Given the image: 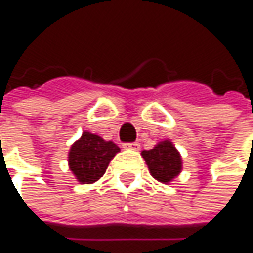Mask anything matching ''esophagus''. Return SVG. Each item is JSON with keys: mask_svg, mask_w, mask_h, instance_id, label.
<instances>
[{"mask_svg": "<svg viewBox=\"0 0 253 253\" xmlns=\"http://www.w3.org/2000/svg\"><path fill=\"white\" fill-rule=\"evenodd\" d=\"M124 148H126V149H133V151H138V149H139V144H138V142H128V144H124Z\"/></svg>", "mask_w": 253, "mask_h": 253, "instance_id": "1", "label": "esophagus"}]
</instances>
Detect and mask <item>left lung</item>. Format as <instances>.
I'll return each mask as SVG.
<instances>
[{"instance_id": "8db88e82", "label": "left lung", "mask_w": 253, "mask_h": 253, "mask_svg": "<svg viewBox=\"0 0 253 253\" xmlns=\"http://www.w3.org/2000/svg\"><path fill=\"white\" fill-rule=\"evenodd\" d=\"M151 175L159 182H170L182 168L179 152L169 141H162L154 149L142 151Z\"/></svg>"}]
</instances>
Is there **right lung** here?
<instances>
[{"label": "right lung", "instance_id": "add662e5", "mask_svg": "<svg viewBox=\"0 0 253 253\" xmlns=\"http://www.w3.org/2000/svg\"><path fill=\"white\" fill-rule=\"evenodd\" d=\"M117 152H120V148L112 141H104L98 135L84 132L71 146L70 168L80 182L92 183L105 173L109 161Z\"/></svg>", "mask_w": 253, "mask_h": 253}]
</instances>
